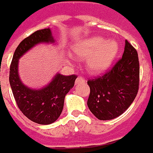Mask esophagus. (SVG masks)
<instances>
[{
  "instance_id": "34e87169",
  "label": "esophagus",
  "mask_w": 153,
  "mask_h": 153,
  "mask_svg": "<svg viewBox=\"0 0 153 153\" xmlns=\"http://www.w3.org/2000/svg\"><path fill=\"white\" fill-rule=\"evenodd\" d=\"M85 79L84 77H82V76H78L76 80V84H77L79 82H85Z\"/></svg>"
}]
</instances>
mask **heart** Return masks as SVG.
Listing matches in <instances>:
<instances>
[{
    "instance_id": "heart-1",
    "label": "heart",
    "mask_w": 153,
    "mask_h": 153,
    "mask_svg": "<svg viewBox=\"0 0 153 153\" xmlns=\"http://www.w3.org/2000/svg\"><path fill=\"white\" fill-rule=\"evenodd\" d=\"M120 46L114 40H105L101 36H92L78 41L72 46L76 57L86 58L90 72L100 74L111 66L118 55Z\"/></svg>"
}]
</instances>
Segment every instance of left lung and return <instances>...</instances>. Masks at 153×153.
<instances>
[{
    "mask_svg": "<svg viewBox=\"0 0 153 153\" xmlns=\"http://www.w3.org/2000/svg\"><path fill=\"white\" fill-rule=\"evenodd\" d=\"M90 96L87 105L100 120L121 115L137 96L139 87V62L137 50L125 40L122 58L111 70L87 81Z\"/></svg>",
    "mask_w": 153,
    "mask_h": 153,
    "instance_id": "obj_1",
    "label": "left lung"
}]
</instances>
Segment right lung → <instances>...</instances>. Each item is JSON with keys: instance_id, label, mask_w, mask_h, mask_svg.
Masks as SVG:
<instances>
[{"instance_id": "add662e5", "label": "right lung", "mask_w": 153, "mask_h": 153, "mask_svg": "<svg viewBox=\"0 0 153 153\" xmlns=\"http://www.w3.org/2000/svg\"><path fill=\"white\" fill-rule=\"evenodd\" d=\"M53 42L49 28L37 30L16 48L10 67V84L17 105L29 120L39 124H50L58 119L63 109L65 96L74 86L77 76L57 73L48 85L33 90L25 86L20 81L18 63L21 56L34 45Z\"/></svg>"}]
</instances>
